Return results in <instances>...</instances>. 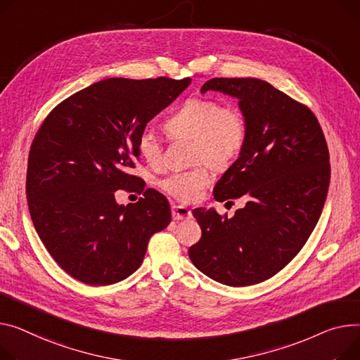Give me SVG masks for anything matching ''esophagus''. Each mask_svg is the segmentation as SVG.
I'll list each match as a JSON object with an SVG mask.
<instances>
[{
	"label": "esophagus",
	"mask_w": 360,
	"mask_h": 360,
	"mask_svg": "<svg viewBox=\"0 0 360 360\" xmlns=\"http://www.w3.org/2000/svg\"><path fill=\"white\" fill-rule=\"evenodd\" d=\"M191 215H193V212H191V210H188L186 207L184 205H172V219L174 220H185V219H189Z\"/></svg>",
	"instance_id": "1"
}]
</instances>
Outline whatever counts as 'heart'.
<instances>
[{
  "instance_id": "obj_1",
  "label": "heart",
  "mask_w": 360,
  "mask_h": 360,
  "mask_svg": "<svg viewBox=\"0 0 360 360\" xmlns=\"http://www.w3.org/2000/svg\"><path fill=\"white\" fill-rule=\"evenodd\" d=\"M174 139L194 140L193 156L204 160L214 169H224L242 152L248 126L245 114L237 107H221L215 100L191 98L165 123ZM137 150L148 163L162 159V140L152 129H143L137 137ZM208 167L200 165L194 169L174 172L160 181V188L181 202H194L210 184Z\"/></svg>"
}]
</instances>
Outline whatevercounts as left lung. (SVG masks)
<instances>
[{"mask_svg":"<svg viewBox=\"0 0 360 360\" xmlns=\"http://www.w3.org/2000/svg\"><path fill=\"white\" fill-rule=\"evenodd\" d=\"M238 100L248 137L214 186L223 202L246 198L231 219L214 208L193 211L202 236L188 250L208 278L229 286L266 281L297 256L313 233L330 184L328 149L316 115L257 78H212L201 92Z\"/></svg>","mask_w":360,"mask_h":360,"instance_id":"1","label":"left lung"}]
</instances>
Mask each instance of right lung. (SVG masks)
<instances>
[{"instance_id":"obj_1","label":"right lung","mask_w":360,"mask_h":360,"mask_svg":"<svg viewBox=\"0 0 360 360\" xmlns=\"http://www.w3.org/2000/svg\"><path fill=\"white\" fill-rule=\"evenodd\" d=\"M191 78L95 82L46 117L29 155L26 193L30 217L58 265L88 285L130 276L149 238L171 223V207L155 189L136 204H117L115 191H143L130 175L137 137L172 104Z\"/></svg>"}]
</instances>
